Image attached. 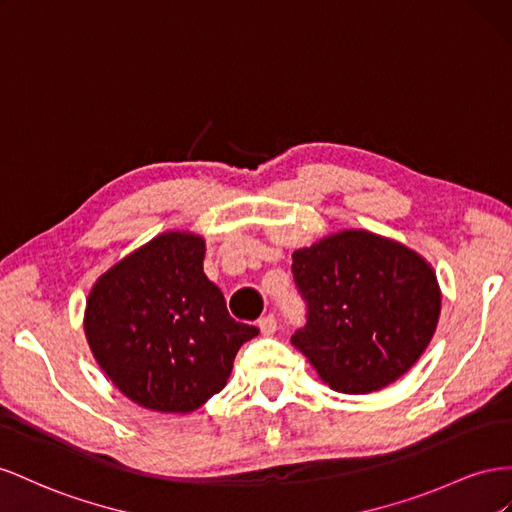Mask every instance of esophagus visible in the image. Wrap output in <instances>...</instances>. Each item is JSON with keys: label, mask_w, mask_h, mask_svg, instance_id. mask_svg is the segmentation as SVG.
Wrapping results in <instances>:
<instances>
[{"label": "esophagus", "mask_w": 512, "mask_h": 512, "mask_svg": "<svg viewBox=\"0 0 512 512\" xmlns=\"http://www.w3.org/2000/svg\"><path fill=\"white\" fill-rule=\"evenodd\" d=\"M257 324H259L261 334H266V337H270V334H274V332H276V328H279V326H276V317H274V315L261 317V319L257 321Z\"/></svg>", "instance_id": "1"}]
</instances>
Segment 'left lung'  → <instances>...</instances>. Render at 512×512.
Listing matches in <instances>:
<instances>
[{"label":"left lung","instance_id":"obj_1","mask_svg":"<svg viewBox=\"0 0 512 512\" xmlns=\"http://www.w3.org/2000/svg\"><path fill=\"white\" fill-rule=\"evenodd\" d=\"M291 257L306 302L291 343L332 390L375 392L414 367L442 309L425 257L364 229L332 233Z\"/></svg>","mask_w":512,"mask_h":512}]
</instances>
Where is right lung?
<instances>
[{"instance_id":"right-lung-1","label":"right lung","mask_w":512,"mask_h":512,"mask_svg":"<svg viewBox=\"0 0 512 512\" xmlns=\"http://www.w3.org/2000/svg\"><path fill=\"white\" fill-rule=\"evenodd\" d=\"M206 242L160 233L94 283L85 337L122 394L163 414L195 412L227 384L242 343L257 337L227 311L203 272Z\"/></svg>"}]
</instances>
